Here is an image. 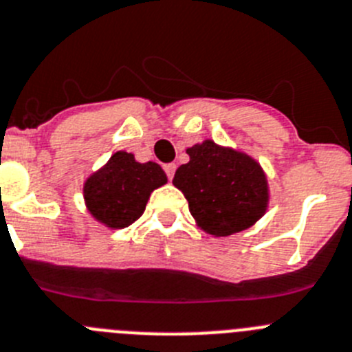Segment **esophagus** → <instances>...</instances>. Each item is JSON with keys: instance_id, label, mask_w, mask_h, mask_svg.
Wrapping results in <instances>:
<instances>
[{"instance_id": "esophagus-1", "label": "esophagus", "mask_w": 352, "mask_h": 352, "mask_svg": "<svg viewBox=\"0 0 352 352\" xmlns=\"http://www.w3.org/2000/svg\"><path fill=\"white\" fill-rule=\"evenodd\" d=\"M175 168H177L175 163H168L163 166V170H164V173H166V177H168V180H172L173 175H175Z\"/></svg>"}]
</instances>
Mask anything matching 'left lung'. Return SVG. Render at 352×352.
Listing matches in <instances>:
<instances>
[{
	"instance_id": "obj_1",
	"label": "left lung",
	"mask_w": 352,
	"mask_h": 352,
	"mask_svg": "<svg viewBox=\"0 0 352 352\" xmlns=\"http://www.w3.org/2000/svg\"><path fill=\"white\" fill-rule=\"evenodd\" d=\"M173 186L184 192L189 212L207 233L228 236L252 226L267 208V179L249 156L214 142L188 148Z\"/></svg>"
}]
</instances>
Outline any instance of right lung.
<instances>
[{
	"label": "right lung",
	"mask_w": 352,
	"mask_h": 352,
	"mask_svg": "<svg viewBox=\"0 0 352 352\" xmlns=\"http://www.w3.org/2000/svg\"><path fill=\"white\" fill-rule=\"evenodd\" d=\"M166 182L157 163H137L128 153H116L85 182L91 214L110 228H128L144 214L151 192Z\"/></svg>",
	"instance_id": "obj_1"
}]
</instances>
